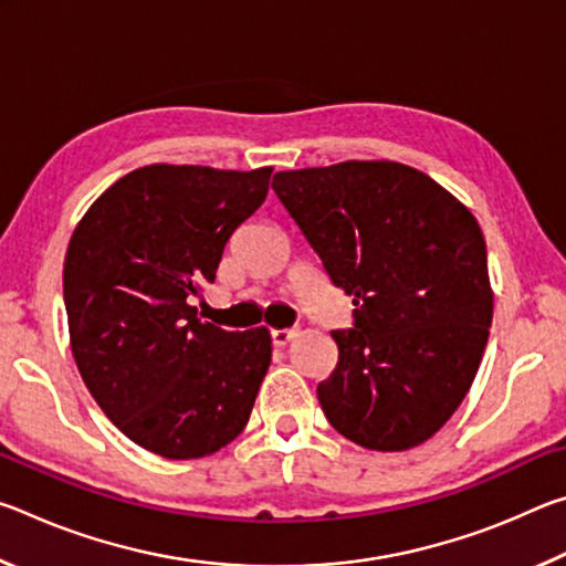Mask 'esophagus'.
Returning a JSON list of instances; mask_svg holds the SVG:
<instances>
[{"label": "esophagus", "mask_w": 566, "mask_h": 566, "mask_svg": "<svg viewBox=\"0 0 566 566\" xmlns=\"http://www.w3.org/2000/svg\"><path fill=\"white\" fill-rule=\"evenodd\" d=\"M296 337V329H272L274 347H286Z\"/></svg>", "instance_id": "obj_1"}]
</instances>
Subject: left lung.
Here are the masks:
<instances>
[{
    "mask_svg": "<svg viewBox=\"0 0 566 566\" xmlns=\"http://www.w3.org/2000/svg\"><path fill=\"white\" fill-rule=\"evenodd\" d=\"M272 189L352 296L354 329L317 397L342 437L375 452L424 444L462 405L490 339L494 292L474 214L401 161L276 171Z\"/></svg>",
    "mask_w": 566,
    "mask_h": 566,
    "instance_id": "left-lung-1",
    "label": "left lung"
}]
</instances>
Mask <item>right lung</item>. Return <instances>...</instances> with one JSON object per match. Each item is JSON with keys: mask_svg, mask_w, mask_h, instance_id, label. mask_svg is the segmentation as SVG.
I'll list each match as a JSON object with an SVG mask.
<instances>
[{"mask_svg": "<svg viewBox=\"0 0 566 566\" xmlns=\"http://www.w3.org/2000/svg\"><path fill=\"white\" fill-rule=\"evenodd\" d=\"M270 177L272 167L147 165L104 189L74 227L64 256L72 357L112 424L151 454L209 457L252 415L270 329L224 332L187 300L214 280Z\"/></svg>", "mask_w": 566, "mask_h": 566, "instance_id": "1", "label": "right lung"}]
</instances>
